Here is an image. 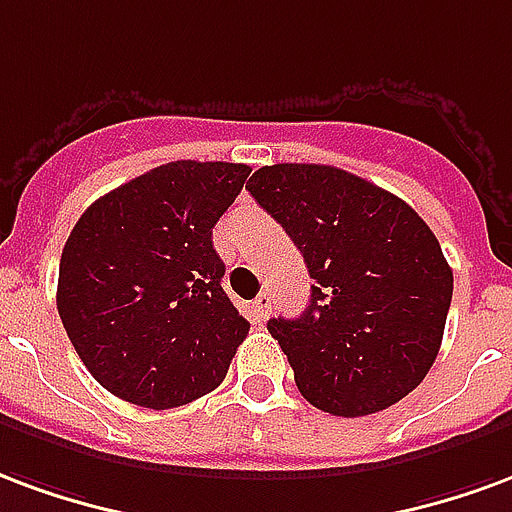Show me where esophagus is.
Masks as SVG:
<instances>
[{"mask_svg": "<svg viewBox=\"0 0 512 512\" xmlns=\"http://www.w3.org/2000/svg\"><path fill=\"white\" fill-rule=\"evenodd\" d=\"M272 311V297L267 292H261L256 300H253V316H256V322H264Z\"/></svg>", "mask_w": 512, "mask_h": 512, "instance_id": "obj_1", "label": "esophagus"}]
</instances>
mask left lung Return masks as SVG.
Segmentation results:
<instances>
[{
  "mask_svg": "<svg viewBox=\"0 0 512 512\" xmlns=\"http://www.w3.org/2000/svg\"><path fill=\"white\" fill-rule=\"evenodd\" d=\"M248 190L313 278L300 319L267 322L302 398L335 417L398 404L431 371L453 300L434 231L406 201L335 166H261Z\"/></svg>",
  "mask_w": 512,
  "mask_h": 512,
  "instance_id": "8db88e82",
  "label": "left lung"
}]
</instances>
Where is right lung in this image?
I'll return each mask as SVG.
<instances>
[{"label":"right lung","mask_w":512,"mask_h":512,"mask_svg":"<svg viewBox=\"0 0 512 512\" xmlns=\"http://www.w3.org/2000/svg\"><path fill=\"white\" fill-rule=\"evenodd\" d=\"M251 169L174 160L100 196L70 231L57 308L108 393L174 409L212 393L251 324L223 292L212 229Z\"/></svg>","instance_id":"right-lung-1"}]
</instances>
